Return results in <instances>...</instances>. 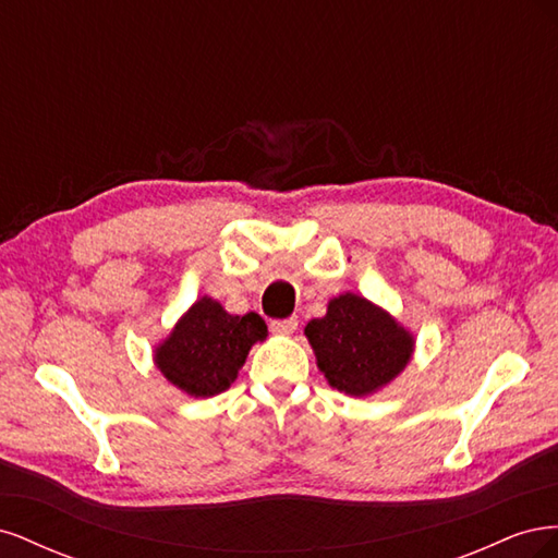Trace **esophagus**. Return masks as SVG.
<instances>
[{"instance_id": "esophagus-1", "label": "esophagus", "mask_w": 558, "mask_h": 558, "mask_svg": "<svg viewBox=\"0 0 558 558\" xmlns=\"http://www.w3.org/2000/svg\"><path fill=\"white\" fill-rule=\"evenodd\" d=\"M269 328H272V332L277 335H293L295 328H298V318L291 316V318H277L269 324Z\"/></svg>"}]
</instances>
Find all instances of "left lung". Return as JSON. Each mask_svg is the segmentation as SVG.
I'll return each instance as SVG.
<instances>
[{"instance_id":"1","label":"left lung","mask_w":558,"mask_h":558,"mask_svg":"<svg viewBox=\"0 0 558 558\" xmlns=\"http://www.w3.org/2000/svg\"><path fill=\"white\" fill-rule=\"evenodd\" d=\"M318 369L347 396H369L393 381L414 351V337L373 302L344 293L328 302V312L305 328Z\"/></svg>"}]
</instances>
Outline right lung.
<instances>
[{
	"mask_svg": "<svg viewBox=\"0 0 558 558\" xmlns=\"http://www.w3.org/2000/svg\"><path fill=\"white\" fill-rule=\"evenodd\" d=\"M267 337L258 314L232 316L216 300L199 298L156 349L160 373L195 398L223 393L238 379L251 347Z\"/></svg>",
	"mask_w": 558,
	"mask_h": 558,
	"instance_id": "add662e5",
	"label": "right lung"
}]
</instances>
